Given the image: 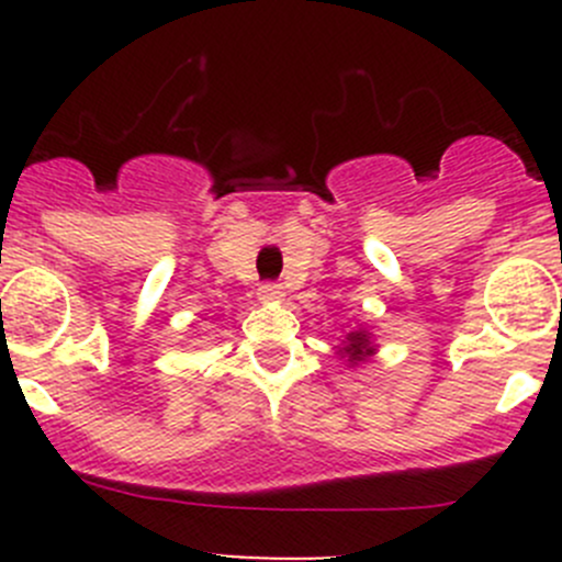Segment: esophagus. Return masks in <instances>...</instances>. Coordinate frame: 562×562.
Here are the masks:
<instances>
[{"mask_svg": "<svg viewBox=\"0 0 562 562\" xmlns=\"http://www.w3.org/2000/svg\"><path fill=\"white\" fill-rule=\"evenodd\" d=\"M258 296L266 299V302H274V299L282 296V285L280 282H263V285L258 288Z\"/></svg>", "mask_w": 562, "mask_h": 562, "instance_id": "1", "label": "esophagus"}]
</instances>
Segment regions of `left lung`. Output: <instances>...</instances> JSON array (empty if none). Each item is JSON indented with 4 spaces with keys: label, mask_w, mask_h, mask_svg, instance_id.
Listing matches in <instances>:
<instances>
[{
    "label": "left lung",
    "mask_w": 562,
    "mask_h": 562,
    "mask_svg": "<svg viewBox=\"0 0 562 562\" xmlns=\"http://www.w3.org/2000/svg\"><path fill=\"white\" fill-rule=\"evenodd\" d=\"M342 353L348 356V361H361L364 356H370V339H367L364 331L348 334V345L342 348Z\"/></svg>",
    "instance_id": "8db88e82"
}]
</instances>
